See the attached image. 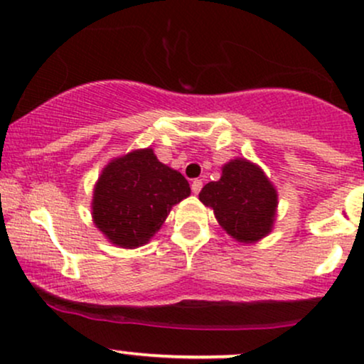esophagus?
Segmentation results:
<instances>
[{
    "label": "esophagus",
    "instance_id": "esophagus-1",
    "mask_svg": "<svg viewBox=\"0 0 364 364\" xmlns=\"http://www.w3.org/2000/svg\"><path fill=\"white\" fill-rule=\"evenodd\" d=\"M202 186H203L202 179H193V183H191V191H193L195 195H198L200 190H202Z\"/></svg>",
    "mask_w": 364,
    "mask_h": 364
}]
</instances>
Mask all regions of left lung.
Returning a JSON list of instances; mask_svg holds the SVG:
<instances>
[{
  "label": "left lung",
  "mask_w": 364,
  "mask_h": 364,
  "mask_svg": "<svg viewBox=\"0 0 364 364\" xmlns=\"http://www.w3.org/2000/svg\"><path fill=\"white\" fill-rule=\"evenodd\" d=\"M198 196L240 243H255L272 231L277 191L265 173L246 159L228 162L219 181L207 183Z\"/></svg>",
  "instance_id": "8db88e82"
}]
</instances>
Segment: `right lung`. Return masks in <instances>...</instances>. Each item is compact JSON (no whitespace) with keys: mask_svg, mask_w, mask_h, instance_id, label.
<instances>
[{"mask_svg":"<svg viewBox=\"0 0 364 364\" xmlns=\"http://www.w3.org/2000/svg\"><path fill=\"white\" fill-rule=\"evenodd\" d=\"M186 196L190 185L181 173L159 162L152 149L133 150L104 168L95 183L92 217L112 245L136 248Z\"/></svg>","mask_w":364,"mask_h":364,"instance_id":"right-lung-1","label":"right lung"}]
</instances>
